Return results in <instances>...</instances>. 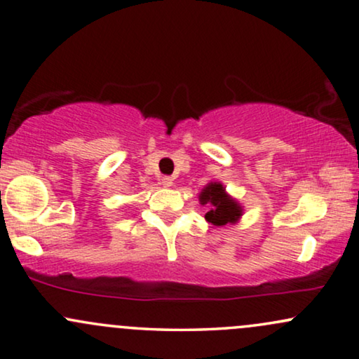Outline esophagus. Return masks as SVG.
<instances>
[{"label": "esophagus", "mask_w": 359, "mask_h": 359, "mask_svg": "<svg viewBox=\"0 0 359 359\" xmlns=\"http://www.w3.org/2000/svg\"><path fill=\"white\" fill-rule=\"evenodd\" d=\"M161 185H163V187H172V177H169V175H164V177H161Z\"/></svg>", "instance_id": "obj_1"}]
</instances>
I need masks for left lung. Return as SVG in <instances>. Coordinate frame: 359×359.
I'll list each match as a JSON object with an SVG mask.
<instances>
[{
    "label": "left lung",
    "mask_w": 359,
    "mask_h": 359,
    "mask_svg": "<svg viewBox=\"0 0 359 359\" xmlns=\"http://www.w3.org/2000/svg\"><path fill=\"white\" fill-rule=\"evenodd\" d=\"M200 203L208 205L210 211L205 215V219L213 226H226L234 224L242 216V206L226 194V189L221 182H210L208 185L201 190Z\"/></svg>",
    "instance_id": "left-lung-1"
}]
</instances>
